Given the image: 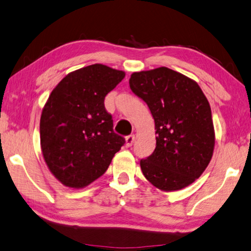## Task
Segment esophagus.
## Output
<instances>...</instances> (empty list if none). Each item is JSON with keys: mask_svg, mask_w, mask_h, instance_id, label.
Masks as SVG:
<instances>
[{"mask_svg": "<svg viewBox=\"0 0 251 251\" xmlns=\"http://www.w3.org/2000/svg\"><path fill=\"white\" fill-rule=\"evenodd\" d=\"M134 139H135V137L133 134H130V135H128V137L126 138V147H131L133 144V142H134Z\"/></svg>", "mask_w": 251, "mask_h": 251, "instance_id": "obj_1", "label": "esophagus"}]
</instances>
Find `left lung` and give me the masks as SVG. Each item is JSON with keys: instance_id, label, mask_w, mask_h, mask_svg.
I'll use <instances>...</instances> for the list:
<instances>
[{"instance_id": "8db88e82", "label": "left lung", "mask_w": 251, "mask_h": 251, "mask_svg": "<svg viewBox=\"0 0 251 251\" xmlns=\"http://www.w3.org/2000/svg\"><path fill=\"white\" fill-rule=\"evenodd\" d=\"M129 83L155 123L156 147L140 161L142 173L161 191L182 190L212 160L215 131L208 100L196 81L166 67L133 73Z\"/></svg>"}]
</instances>
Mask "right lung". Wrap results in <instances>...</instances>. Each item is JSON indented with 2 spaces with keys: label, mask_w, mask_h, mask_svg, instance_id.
<instances>
[{
  "label": "right lung",
  "mask_w": 251,
  "mask_h": 251,
  "mask_svg": "<svg viewBox=\"0 0 251 251\" xmlns=\"http://www.w3.org/2000/svg\"><path fill=\"white\" fill-rule=\"evenodd\" d=\"M122 70L95 64L68 74L51 91L39 132L44 160L52 175L72 188L100 177L126 143L113 131L104 98L125 78Z\"/></svg>",
  "instance_id": "right-lung-1"
}]
</instances>
